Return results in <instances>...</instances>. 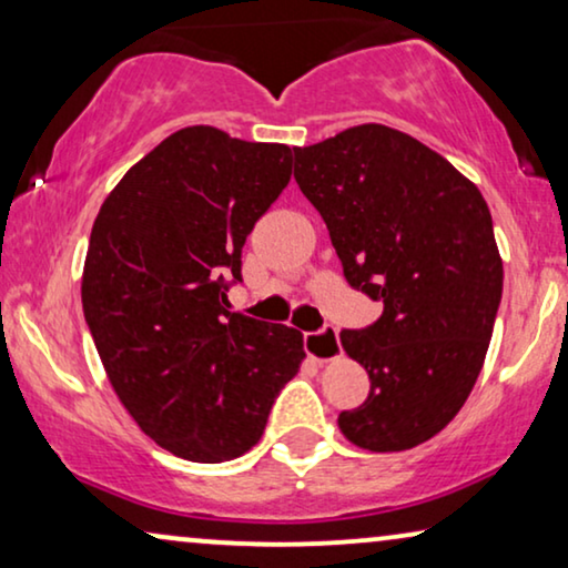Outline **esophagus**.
Returning a JSON list of instances; mask_svg holds the SVG:
<instances>
[{
	"instance_id": "34e87169",
	"label": "esophagus",
	"mask_w": 568,
	"mask_h": 568,
	"mask_svg": "<svg viewBox=\"0 0 568 568\" xmlns=\"http://www.w3.org/2000/svg\"><path fill=\"white\" fill-rule=\"evenodd\" d=\"M302 341H305V352L317 362H331L341 354L338 331L333 325H323L321 331H310Z\"/></svg>"
}]
</instances>
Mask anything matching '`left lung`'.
<instances>
[{
    "instance_id": "obj_1",
    "label": "left lung",
    "mask_w": 568,
    "mask_h": 568,
    "mask_svg": "<svg viewBox=\"0 0 568 568\" xmlns=\"http://www.w3.org/2000/svg\"><path fill=\"white\" fill-rule=\"evenodd\" d=\"M294 181L321 212L346 282L383 315L341 331L369 395L341 410L348 442L400 453L453 422L484 367L504 268L468 178L418 139L364 123L294 150Z\"/></svg>"
}]
</instances>
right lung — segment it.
<instances>
[{
    "mask_svg": "<svg viewBox=\"0 0 568 568\" xmlns=\"http://www.w3.org/2000/svg\"><path fill=\"white\" fill-rule=\"evenodd\" d=\"M292 178V150L189 126L139 160L92 224L84 321L146 437L191 463L247 453L297 375L302 333L230 313L243 245Z\"/></svg>",
    "mask_w": 568,
    "mask_h": 568,
    "instance_id": "1",
    "label": "right lung"
}]
</instances>
